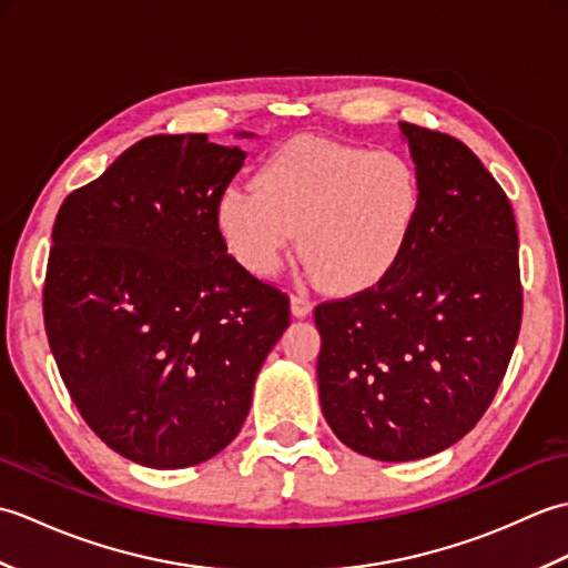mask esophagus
Here are the masks:
<instances>
[{"instance_id":"esophagus-1","label":"esophagus","mask_w":568,"mask_h":568,"mask_svg":"<svg viewBox=\"0 0 568 568\" xmlns=\"http://www.w3.org/2000/svg\"><path fill=\"white\" fill-rule=\"evenodd\" d=\"M312 307H315V303H312L307 295H293L291 297V310H293L295 317H307Z\"/></svg>"}]
</instances>
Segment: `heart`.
I'll use <instances>...</instances> for the list:
<instances>
[{"label": "heart", "instance_id": "obj_1", "mask_svg": "<svg viewBox=\"0 0 568 568\" xmlns=\"http://www.w3.org/2000/svg\"><path fill=\"white\" fill-rule=\"evenodd\" d=\"M253 185L216 200V224L239 263L273 275L300 234L303 261L332 293H358L388 277L422 210L419 175L403 153L320 136L277 146Z\"/></svg>", "mask_w": 568, "mask_h": 568}]
</instances>
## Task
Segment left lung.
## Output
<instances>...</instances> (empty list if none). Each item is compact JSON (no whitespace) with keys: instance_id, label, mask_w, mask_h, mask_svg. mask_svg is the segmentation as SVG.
I'll list each match as a JSON object with an SVG mask.
<instances>
[{"instance_id":"obj_1","label":"left lung","mask_w":568,"mask_h":568,"mask_svg":"<svg viewBox=\"0 0 568 568\" xmlns=\"http://www.w3.org/2000/svg\"><path fill=\"white\" fill-rule=\"evenodd\" d=\"M422 210L400 263L315 307L324 419L348 449L413 462L476 427L523 324L510 200L458 139L400 122Z\"/></svg>"}]
</instances>
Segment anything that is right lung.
I'll return each instance as SVG.
<instances>
[{"label":"right lung","instance_id":"add662e5","mask_svg":"<svg viewBox=\"0 0 568 568\" xmlns=\"http://www.w3.org/2000/svg\"><path fill=\"white\" fill-rule=\"evenodd\" d=\"M244 159L204 134L149 136L58 210L48 344L82 419L141 466L220 454L291 324V297L226 253L216 224Z\"/></svg>","mask_w":568,"mask_h":568}]
</instances>
